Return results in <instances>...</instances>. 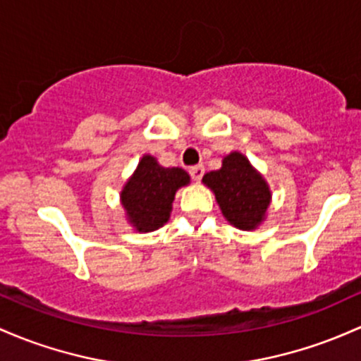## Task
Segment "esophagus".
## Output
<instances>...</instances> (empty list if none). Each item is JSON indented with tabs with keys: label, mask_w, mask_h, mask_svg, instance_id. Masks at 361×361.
I'll use <instances>...</instances> for the list:
<instances>
[{
	"label": "esophagus",
	"mask_w": 361,
	"mask_h": 361,
	"mask_svg": "<svg viewBox=\"0 0 361 361\" xmlns=\"http://www.w3.org/2000/svg\"><path fill=\"white\" fill-rule=\"evenodd\" d=\"M204 171H205V169H204V166H202V164L192 166V168H190V176H192L195 181H200L202 176H204Z\"/></svg>",
	"instance_id": "1"
}]
</instances>
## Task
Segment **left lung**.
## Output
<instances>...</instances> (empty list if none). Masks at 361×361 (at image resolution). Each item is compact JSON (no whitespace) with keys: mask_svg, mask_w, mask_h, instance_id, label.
Returning a JSON list of instances; mask_svg holds the SVG:
<instances>
[{"mask_svg":"<svg viewBox=\"0 0 361 361\" xmlns=\"http://www.w3.org/2000/svg\"><path fill=\"white\" fill-rule=\"evenodd\" d=\"M202 181L212 190L223 216L235 228L252 231L265 219L271 190L241 152L228 154L221 169L204 174Z\"/></svg>","mask_w":361,"mask_h":361,"instance_id":"obj_1","label":"left lung"}]
</instances>
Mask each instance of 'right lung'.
<instances>
[{
  "label": "right lung",
  "instance_id": "obj_1",
  "mask_svg": "<svg viewBox=\"0 0 361 361\" xmlns=\"http://www.w3.org/2000/svg\"><path fill=\"white\" fill-rule=\"evenodd\" d=\"M190 183L181 168H162L145 154L121 190V205L128 223L140 233L156 231L169 221L178 188Z\"/></svg>",
  "mask_w": 361,
  "mask_h": 361
}]
</instances>
